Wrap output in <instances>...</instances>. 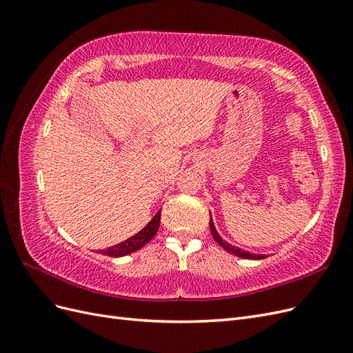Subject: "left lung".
<instances>
[{"instance_id": "left-lung-1", "label": "left lung", "mask_w": 353, "mask_h": 353, "mask_svg": "<svg viewBox=\"0 0 353 353\" xmlns=\"http://www.w3.org/2000/svg\"><path fill=\"white\" fill-rule=\"evenodd\" d=\"M209 225H210V231H212V236H213V239H215V241H216L219 245H222V249H223V250L230 252L231 254L240 256V258H244V259H263V258H266L265 254H253V253H249V252H243L241 249H239V248H234V245H231L230 243L223 241V240L221 239L219 234L216 232L215 225H213V222H212V218H210Z\"/></svg>"}]
</instances>
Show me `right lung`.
<instances>
[{"mask_svg": "<svg viewBox=\"0 0 353 353\" xmlns=\"http://www.w3.org/2000/svg\"><path fill=\"white\" fill-rule=\"evenodd\" d=\"M159 225H160V210L156 213L154 218L148 222L140 232H137L135 236H132L131 239H128L119 244L112 245V248H109V249L101 250V254L110 256V258H121V256L137 252L138 249H141L143 245H145L156 236Z\"/></svg>", "mask_w": 353, "mask_h": 353, "instance_id": "1", "label": "right lung"}]
</instances>
